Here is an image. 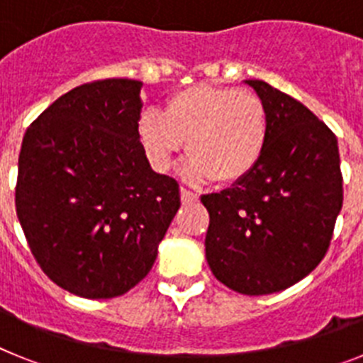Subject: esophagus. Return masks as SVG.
Masks as SVG:
<instances>
[{
	"label": "esophagus",
	"instance_id": "esophagus-1",
	"mask_svg": "<svg viewBox=\"0 0 363 363\" xmlns=\"http://www.w3.org/2000/svg\"><path fill=\"white\" fill-rule=\"evenodd\" d=\"M179 194H182V201H184V203H196V201L200 200V196H198L196 192L189 191L187 187L179 189Z\"/></svg>",
	"mask_w": 363,
	"mask_h": 363
}]
</instances>
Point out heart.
<instances>
[{"instance_id": "1", "label": "heart", "mask_w": 363, "mask_h": 363, "mask_svg": "<svg viewBox=\"0 0 363 363\" xmlns=\"http://www.w3.org/2000/svg\"><path fill=\"white\" fill-rule=\"evenodd\" d=\"M269 133V112L259 96L203 83L174 92L163 114L147 111L138 121V138L156 171H167L187 140L185 176L191 182L245 178L264 156Z\"/></svg>"}]
</instances>
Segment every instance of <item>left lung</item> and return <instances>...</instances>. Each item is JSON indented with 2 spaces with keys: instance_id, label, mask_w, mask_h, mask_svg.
Segmentation results:
<instances>
[{
  "instance_id": "1",
  "label": "left lung",
  "mask_w": 363,
  "mask_h": 363,
  "mask_svg": "<svg viewBox=\"0 0 363 363\" xmlns=\"http://www.w3.org/2000/svg\"><path fill=\"white\" fill-rule=\"evenodd\" d=\"M269 112L267 149L233 187L203 194L205 256L216 280L259 296L306 278L325 256L344 201L336 136L289 94L247 79Z\"/></svg>"
}]
</instances>
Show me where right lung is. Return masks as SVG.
I'll use <instances>...</instances> for the list:
<instances>
[{
	"mask_svg": "<svg viewBox=\"0 0 363 363\" xmlns=\"http://www.w3.org/2000/svg\"><path fill=\"white\" fill-rule=\"evenodd\" d=\"M142 82L83 83L45 108L19 150L16 213L38 265L62 289L114 298L152 269L179 209L174 178L150 169Z\"/></svg>",
	"mask_w": 363,
	"mask_h": 363,
	"instance_id": "1",
	"label": "right lung"
}]
</instances>
